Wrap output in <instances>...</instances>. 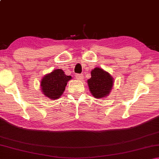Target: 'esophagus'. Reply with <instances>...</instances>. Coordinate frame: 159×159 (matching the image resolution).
<instances>
[{"instance_id":"esophagus-1","label":"esophagus","mask_w":159,"mask_h":159,"mask_svg":"<svg viewBox=\"0 0 159 159\" xmlns=\"http://www.w3.org/2000/svg\"><path fill=\"white\" fill-rule=\"evenodd\" d=\"M76 78L77 80H80V81H82V80H83V79H84V77H83L82 74H77L76 76Z\"/></svg>"}]
</instances>
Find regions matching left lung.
Instances as JSON below:
<instances>
[{
    "instance_id": "1",
    "label": "left lung",
    "mask_w": 159,
    "mask_h": 159,
    "mask_svg": "<svg viewBox=\"0 0 159 159\" xmlns=\"http://www.w3.org/2000/svg\"><path fill=\"white\" fill-rule=\"evenodd\" d=\"M90 93L95 98H104L108 96L114 85V78L109 72L96 67L91 71V78L88 80Z\"/></svg>"
}]
</instances>
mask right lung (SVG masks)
Wrapping results in <instances>:
<instances>
[{"label":"right lung","mask_w":159,"mask_h":159,"mask_svg":"<svg viewBox=\"0 0 159 159\" xmlns=\"http://www.w3.org/2000/svg\"><path fill=\"white\" fill-rule=\"evenodd\" d=\"M72 79L71 76H66L61 69L53 70L45 74L41 81V89L43 94L50 99L60 98L65 90L67 83Z\"/></svg>","instance_id":"right-lung-1"}]
</instances>
